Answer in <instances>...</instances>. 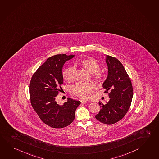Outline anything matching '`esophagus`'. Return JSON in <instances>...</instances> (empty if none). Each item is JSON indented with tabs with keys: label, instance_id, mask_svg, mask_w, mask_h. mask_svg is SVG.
Returning a JSON list of instances; mask_svg holds the SVG:
<instances>
[{
	"label": "esophagus",
	"instance_id": "34e87169",
	"mask_svg": "<svg viewBox=\"0 0 159 159\" xmlns=\"http://www.w3.org/2000/svg\"><path fill=\"white\" fill-rule=\"evenodd\" d=\"M81 104H86L87 102V100H84V99H82V100H81Z\"/></svg>",
	"mask_w": 159,
	"mask_h": 159
}]
</instances>
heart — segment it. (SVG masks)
<instances>
[{
	"instance_id": "1",
	"label": "heart",
	"mask_w": 159,
	"mask_h": 159,
	"mask_svg": "<svg viewBox=\"0 0 159 159\" xmlns=\"http://www.w3.org/2000/svg\"><path fill=\"white\" fill-rule=\"evenodd\" d=\"M80 65L88 72L91 73L93 78L96 80H101L104 77V73L99 70L100 65L95 59L93 58L84 59L81 61ZM75 66H69L64 69L63 72L64 80L68 82H72L75 77ZM93 89L94 86L91 83H77L71 87L70 91L73 95L80 98H88L91 96Z\"/></svg>"
}]
</instances>
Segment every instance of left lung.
<instances>
[{"label": "left lung", "mask_w": 159, "mask_h": 159, "mask_svg": "<svg viewBox=\"0 0 159 159\" xmlns=\"http://www.w3.org/2000/svg\"><path fill=\"white\" fill-rule=\"evenodd\" d=\"M106 63L108 75L102 86L106 89L105 93H109L110 100L105 104L98 102L101 109L95 118L104 124H112L125 116L130 107L133 90L130 78L121 62L107 55Z\"/></svg>", "instance_id": "8db88e82"}]
</instances>
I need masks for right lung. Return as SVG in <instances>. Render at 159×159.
Segmentation results:
<instances>
[{"label":"right lung","instance_id":"right-lung-1","mask_svg":"<svg viewBox=\"0 0 159 159\" xmlns=\"http://www.w3.org/2000/svg\"><path fill=\"white\" fill-rule=\"evenodd\" d=\"M74 55L58 54L47 59L32 75L29 86L30 101L42 121L49 127L62 128L71 124L81 102L68 98L63 105L55 101L63 84L64 64Z\"/></svg>","mask_w":159,"mask_h":159}]
</instances>
